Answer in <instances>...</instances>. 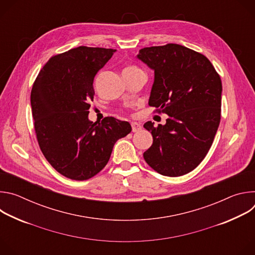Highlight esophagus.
<instances>
[{
    "instance_id": "1",
    "label": "esophagus",
    "mask_w": 255,
    "mask_h": 255,
    "mask_svg": "<svg viewBox=\"0 0 255 255\" xmlns=\"http://www.w3.org/2000/svg\"><path fill=\"white\" fill-rule=\"evenodd\" d=\"M131 126H132V131L133 132H138V131L141 130V125L136 123V122H132Z\"/></svg>"
}]
</instances>
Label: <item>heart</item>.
<instances>
[{"mask_svg": "<svg viewBox=\"0 0 255 255\" xmlns=\"http://www.w3.org/2000/svg\"><path fill=\"white\" fill-rule=\"evenodd\" d=\"M137 69H138V68L135 67V66H129V67L125 68L124 71H134V70H137Z\"/></svg>", "mask_w": 255, "mask_h": 255, "instance_id": "obj_1", "label": "heart"}]
</instances>
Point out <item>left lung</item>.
Listing matches in <instances>:
<instances>
[{"instance_id":"left-lung-1","label":"left lung","mask_w":255,"mask_h":255,"mask_svg":"<svg viewBox=\"0 0 255 255\" xmlns=\"http://www.w3.org/2000/svg\"><path fill=\"white\" fill-rule=\"evenodd\" d=\"M136 57L154 71L148 105L168 115L164 125H143L153 138L143 157L162 175H184L205 158L219 127L221 79L205 55L179 44L145 47Z\"/></svg>"}]
</instances>
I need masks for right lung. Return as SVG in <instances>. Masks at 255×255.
I'll return each mask as SVG.
<instances>
[{
	"mask_svg": "<svg viewBox=\"0 0 255 255\" xmlns=\"http://www.w3.org/2000/svg\"><path fill=\"white\" fill-rule=\"evenodd\" d=\"M116 49L80 46L51 57L31 91L32 116L40 149L62 175L85 180L100 172L114 144L132 130L127 121L89 119L94 78Z\"/></svg>",
	"mask_w": 255,
	"mask_h": 255,
	"instance_id": "1",
	"label": "right lung"
}]
</instances>
